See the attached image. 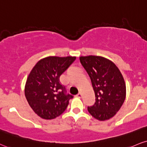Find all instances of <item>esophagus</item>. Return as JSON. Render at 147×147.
I'll list each match as a JSON object with an SVG mask.
<instances>
[{
  "instance_id": "34e87169",
  "label": "esophagus",
  "mask_w": 147,
  "mask_h": 147,
  "mask_svg": "<svg viewBox=\"0 0 147 147\" xmlns=\"http://www.w3.org/2000/svg\"><path fill=\"white\" fill-rule=\"evenodd\" d=\"M76 96L78 97V98H81V97L82 96V95H81V92H79L77 95H76Z\"/></svg>"
}]
</instances>
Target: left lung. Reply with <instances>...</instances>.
<instances>
[{"label": "left lung", "mask_w": 147, "mask_h": 147, "mask_svg": "<svg viewBox=\"0 0 147 147\" xmlns=\"http://www.w3.org/2000/svg\"><path fill=\"white\" fill-rule=\"evenodd\" d=\"M91 79L96 102L88 107L92 116L98 121L112 118L123 105L126 97V85L118 67L100 56L79 57Z\"/></svg>", "instance_id": "8db88e82"}]
</instances>
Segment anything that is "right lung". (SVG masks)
Here are the masks:
<instances>
[{"mask_svg": "<svg viewBox=\"0 0 147 147\" xmlns=\"http://www.w3.org/2000/svg\"><path fill=\"white\" fill-rule=\"evenodd\" d=\"M76 57H47L38 61L28 76L24 94L30 107L42 118L51 120L66 110L73 96L66 94L59 77Z\"/></svg>", "mask_w": 147, "mask_h": 147, "instance_id": "1", "label": "right lung"}]
</instances>
